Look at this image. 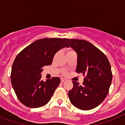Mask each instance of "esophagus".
I'll use <instances>...</instances> for the list:
<instances>
[{"mask_svg": "<svg viewBox=\"0 0 125 125\" xmlns=\"http://www.w3.org/2000/svg\"><path fill=\"white\" fill-rule=\"evenodd\" d=\"M65 81H66L65 79H63V78H62V79H61V82H65Z\"/></svg>", "mask_w": 125, "mask_h": 125, "instance_id": "34e87169", "label": "esophagus"}]
</instances>
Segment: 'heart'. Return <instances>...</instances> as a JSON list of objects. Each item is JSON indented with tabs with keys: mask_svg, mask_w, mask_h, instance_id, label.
Instances as JSON below:
<instances>
[{
	"mask_svg": "<svg viewBox=\"0 0 125 125\" xmlns=\"http://www.w3.org/2000/svg\"><path fill=\"white\" fill-rule=\"evenodd\" d=\"M71 51H73V50H71V49H67V53L69 52H71ZM63 74L65 75V74H66L67 73H66V72H65V71H64V72L63 73Z\"/></svg>",
	"mask_w": 125,
	"mask_h": 125,
	"instance_id": "1",
	"label": "heart"
}]
</instances>
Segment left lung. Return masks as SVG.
Masks as SVG:
<instances>
[{
  "instance_id": "left-lung-1",
  "label": "left lung",
  "mask_w": 125,
  "mask_h": 125,
  "mask_svg": "<svg viewBox=\"0 0 125 125\" xmlns=\"http://www.w3.org/2000/svg\"><path fill=\"white\" fill-rule=\"evenodd\" d=\"M65 40L77 54L76 72L85 76L82 85L73 81V87L68 92L69 100L82 110L95 108L108 93L112 80L110 63L106 55L89 42L66 38Z\"/></svg>"
}]
</instances>
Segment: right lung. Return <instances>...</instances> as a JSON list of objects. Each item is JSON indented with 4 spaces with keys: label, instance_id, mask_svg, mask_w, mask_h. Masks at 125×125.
<instances>
[{
    "label": "right lung",
    "instance_id": "right-lung-1",
    "mask_svg": "<svg viewBox=\"0 0 125 125\" xmlns=\"http://www.w3.org/2000/svg\"><path fill=\"white\" fill-rule=\"evenodd\" d=\"M68 47L65 38L36 40L19 53L13 63L11 82L17 97L29 108L47 104L60 83L59 77L42 80L43 67L50 65L55 54Z\"/></svg>",
    "mask_w": 125,
    "mask_h": 125
}]
</instances>
